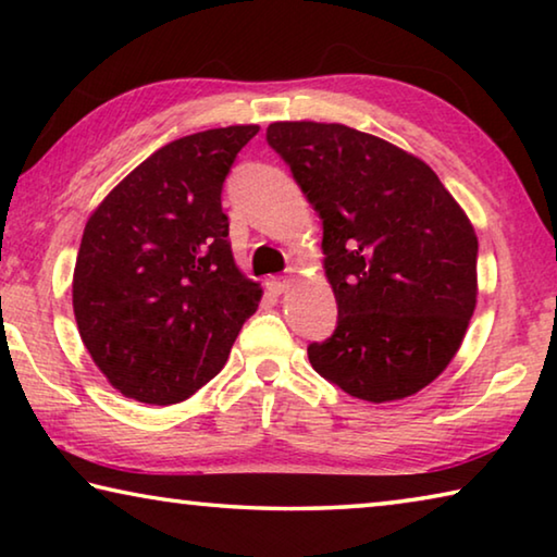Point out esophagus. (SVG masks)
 Masks as SVG:
<instances>
[{"label":"esophagus","instance_id":"1","mask_svg":"<svg viewBox=\"0 0 557 557\" xmlns=\"http://www.w3.org/2000/svg\"><path fill=\"white\" fill-rule=\"evenodd\" d=\"M268 289L272 292V295H285V292L289 289V280L287 277H272L268 282Z\"/></svg>","mask_w":557,"mask_h":557}]
</instances>
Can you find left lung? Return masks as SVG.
Returning a JSON list of instances; mask_svg holds the SVG:
<instances>
[{
	"label": "left lung",
	"mask_w": 557,
	"mask_h": 557,
	"mask_svg": "<svg viewBox=\"0 0 557 557\" xmlns=\"http://www.w3.org/2000/svg\"><path fill=\"white\" fill-rule=\"evenodd\" d=\"M324 225L334 334L309 363L344 393L403 400L447 369L476 307V233L437 174L405 149L338 122H272Z\"/></svg>",
	"instance_id": "obj_1"
}]
</instances>
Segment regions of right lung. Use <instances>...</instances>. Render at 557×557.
Listing matches in <instances>:
<instances>
[{"label":"right lung","mask_w":557,"mask_h":557,"mask_svg":"<svg viewBox=\"0 0 557 557\" xmlns=\"http://www.w3.org/2000/svg\"><path fill=\"white\" fill-rule=\"evenodd\" d=\"M258 125L196 132L157 149L102 199L83 231L73 314L125 398L172 405L225 366L262 289L233 260L223 182Z\"/></svg>","instance_id":"obj_1"}]
</instances>
